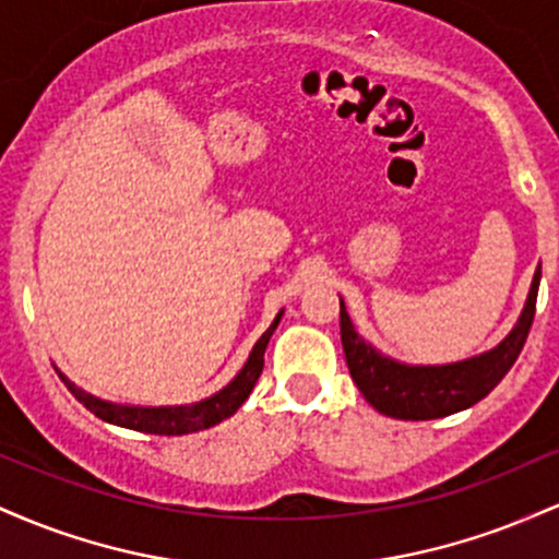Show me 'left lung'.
<instances>
[{
	"instance_id": "1",
	"label": "left lung",
	"mask_w": 559,
	"mask_h": 559,
	"mask_svg": "<svg viewBox=\"0 0 559 559\" xmlns=\"http://www.w3.org/2000/svg\"><path fill=\"white\" fill-rule=\"evenodd\" d=\"M538 281H542V265H538L534 284H531L523 316L502 344L493 346L486 355L473 357V360L436 365V368H409V365H400L383 357L373 346L365 344V338L357 336L344 310V301H338V307H342V312H338L342 344L352 381L357 383L365 400L373 404L378 413L396 420H433L473 407L502 381L507 370L521 355L536 316Z\"/></svg>"
}]
</instances>
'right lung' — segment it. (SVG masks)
<instances>
[{
    "label": "right lung",
    "instance_id": "right-lung-1",
    "mask_svg": "<svg viewBox=\"0 0 559 559\" xmlns=\"http://www.w3.org/2000/svg\"><path fill=\"white\" fill-rule=\"evenodd\" d=\"M278 318L273 320L271 329L260 336V342L254 344L252 355H249L247 365L241 368V373L228 383L226 389L217 391L215 396L210 400L197 402V404H183V407H126V404H112V402H102L96 396L86 394V391L70 383L66 376L62 383H66L70 394L79 400L88 413H94L96 418L112 423V426H123L131 428V431H141V433H157V436H183V433H197L204 431V428H213L221 420L230 418L236 409L241 407L243 400L252 394L254 383L262 373V362H265V346L271 342L275 325H278Z\"/></svg>",
    "mask_w": 559,
    "mask_h": 559
}]
</instances>
